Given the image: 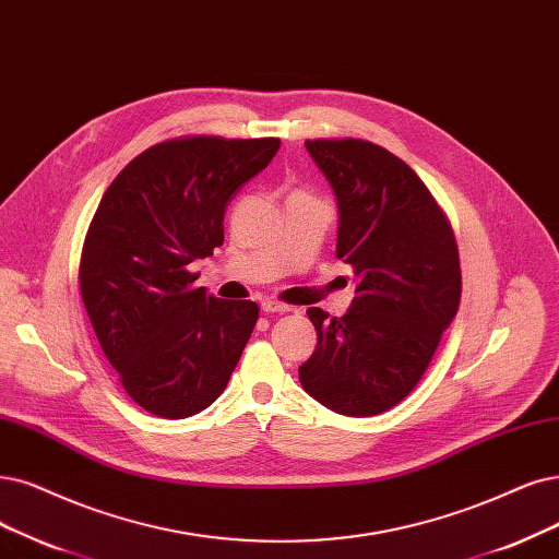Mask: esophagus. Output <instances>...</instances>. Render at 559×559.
<instances>
[{"mask_svg":"<svg viewBox=\"0 0 559 559\" xmlns=\"http://www.w3.org/2000/svg\"><path fill=\"white\" fill-rule=\"evenodd\" d=\"M262 313H278V316H283V313H287L290 311V306H285V304H281V301H272V299H266V301H262Z\"/></svg>","mask_w":559,"mask_h":559,"instance_id":"34e87169","label":"esophagus"}]
</instances>
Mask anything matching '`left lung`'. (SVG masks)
I'll return each mask as SVG.
<instances>
[{
    "label": "left lung",
    "instance_id": "8db88e82",
    "mask_svg": "<svg viewBox=\"0 0 559 559\" xmlns=\"http://www.w3.org/2000/svg\"><path fill=\"white\" fill-rule=\"evenodd\" d=\"M338 200L336 255L357 297L343 318L308 308L318 345L301 386L345 417H376L424 378L461 306L451 223L405 160L359 138L306 140Z\"/></svg>",
    "mask_w": 559,
    "mask_h": 559
}]
</instances>
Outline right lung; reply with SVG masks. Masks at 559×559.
I'll return each instance as SVG.
<instances>
[{
	"instance_id": "1",
	"label": "right lung",
	"mask_w": 559,
	"mask_h": 559,
	"mask_svg": "<svg viewBox=\"0 0 559 559\" xmlns=\"http://www.w3.org/2000/svg\"><path fill=\"white\" fill-rule=\"evenodd\" d=\"M278 147V138L163 140L98 202L80 295L123 391L150 415L183 419L210 407L253 334L258 304L206 295L189 264L223 243L227 200Z\"/></svg>"
}]
</instances>
